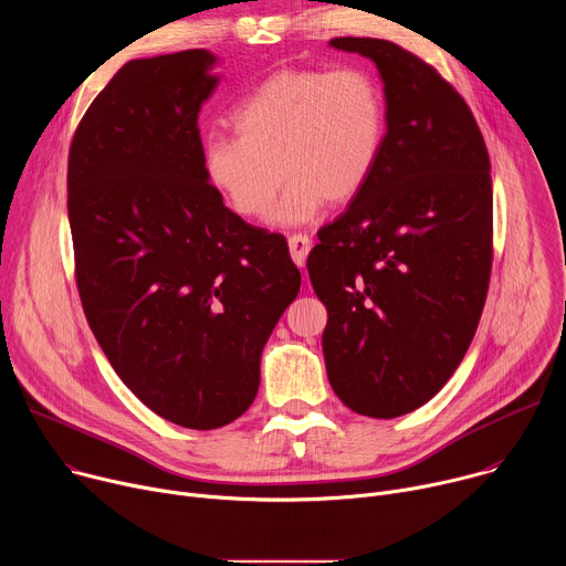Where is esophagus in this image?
<instances>
[{"label":"esophagus","mask_w":566,"mask_h":566,"mask_svg":"<svg viewBox=\"0 0 566 566\" xmlns=\"http://www.w3.org/2000/svg\"><path fill=\"white\" fill-rule=\"evenodd\" d=\"M289 251H291V258L297 266H304L306 262V255L311 251V239L306 234H291L289 237Z\"/></svg>","instance_id":"obj_1"}]
</instances>
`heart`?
Listing matches in <instances>:
<instances>
[{
	"label": "heart",
	"instance_id": "obj_1",
	"mask_svg": "<svg viewBox=\"0 0 566 566\" xmlns=\"http://www.w3.org/2000/svg\"><path fill=\"white\" fill-rule=\"evenodd\" d=\"M237 136L203 143V172L244 217L304 223L319 206L347 203L369 181L385 145L387 112L376 77L358 66L277 71L244 101Z\"/></svg>",
	"mask_w": 566,
	"mask_h": 566
}]
</instances>
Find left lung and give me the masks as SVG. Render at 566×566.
<instances>
[{
    "label": "left lung",
    "instance_id": "8db88e82",
    "mask_svg": "<svg viewBox=\"0 0 566 566\" xmlns=\"http://www.w3.org/2000/svg\"><path fill=\"white\" fill-rule=\"evenodd\" d=\"M329 44L376 64L387 134L306 269L329 313L334 391L363 417L394 419L448 382L476 332L493 264L491 158L465 101L421 57L376 38Z\"/></svg>",
    "mask_w": 566,
    "mask_h": 566
}]
</instances>
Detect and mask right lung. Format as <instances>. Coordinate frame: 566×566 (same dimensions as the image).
<instances>
[{
  "mask_svg": "<svg viewBox=\"0 0 566 566\" xmlns=\"http://www.w3.org/2000/svg\"><path fill=\"white\" fill-rule=\"evenodd\" d=\"M214 64L206 49L129 60L80 120L66 172L90 327L140 402L190 430L251 408L302 282L286 239L226 208L203 172Z\"/></svg>",
  "mask_w": 566,
  "mask_h": 566,
  "instance_id": "right-lung-1",
  "label": "right lung"
}]
</instances>
